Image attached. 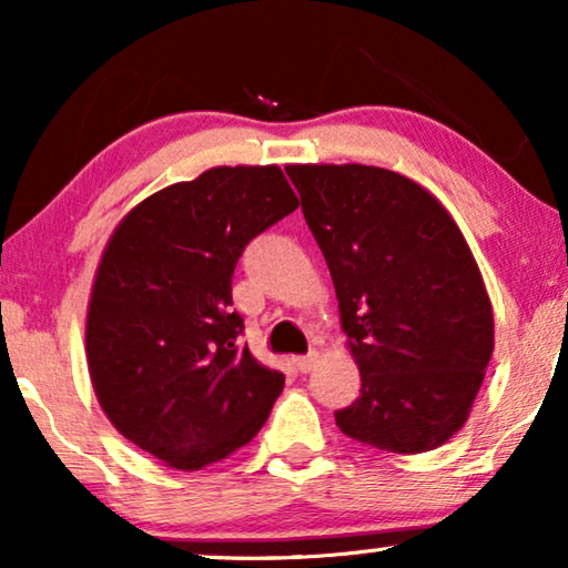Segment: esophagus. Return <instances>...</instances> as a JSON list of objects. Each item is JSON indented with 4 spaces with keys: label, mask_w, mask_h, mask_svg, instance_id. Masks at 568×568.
Listing matches in <instances>:
<instances>
[{
    "label": "esophagus",
    "mask_w": 568,
    "mask_h": 568,
    "mask_svg": "<svg viewBox=\"0 0 568 568\" xmlns=\"http://www.w3.org/2000/svg\"><path fill=\"white\" fill-rule=\"evenodd\" d=\"M315 362H317V354L315 352H310L305 356H297V359H294V364H297L300 372H310V369L315 367Z\"/></svg>",
    "instance_id": "1"
}]
</instances>
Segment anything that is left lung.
<instances>
[{"instance_id": "left-lung-1", "label": "left lung", "mask_w": 568, "mask_h": 568, "mask_svg": "<svg viewBox=\"0 0 568 568\" xmlns=\"http://www.w3.org/2000/svg\"><path fill=\"white\" fill-rule=\"evenodd\" d=\"M302 214L328 263L362 372L338 429L416 455L470 414L494 352V315L470 247L437 199L393 170L290 165Z\"/></svg>"}]
</instances>
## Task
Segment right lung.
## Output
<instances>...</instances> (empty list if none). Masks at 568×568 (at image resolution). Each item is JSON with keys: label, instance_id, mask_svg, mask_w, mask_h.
<instances>
[{"label": "right lung", "instance_id": "add662e5", "mask_svg": "<svg viewBox=\"0 0 568 568\" xmlns=\"http://www.w3.org/2000/svg\"><path fill=\"white\" fill-rule=\"evenodd\" d=\"M300 206L276 165L212 168L142 201L108 243L88 310L92 387L129 442L199 470L251 442L284 375L243 344L232 274Z\"/></svg>", "mask_w": 568, "mask_h": 568}]
</instances>
